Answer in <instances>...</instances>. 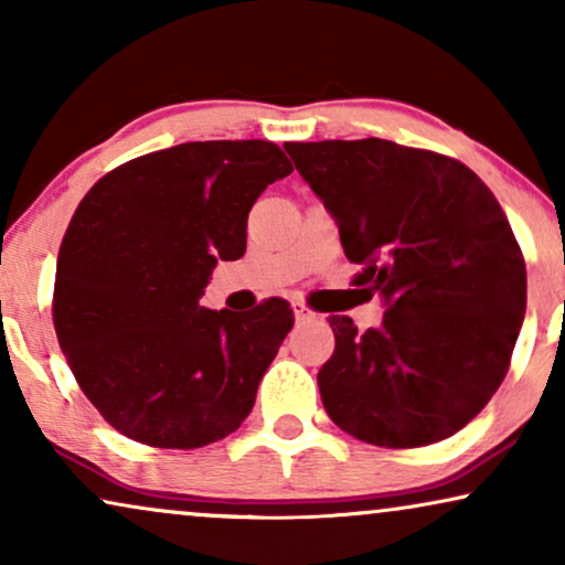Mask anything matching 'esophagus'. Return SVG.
<instances>
[{
  "instance_id": "34e87169",
  "label": "esophagus",
  "mask_w": 565,
  "mask_h": 565,
  "mask_svg": "<svg viewBox=\"0 0 565 565\" xmlns=\"http://www.w3.org/2000/svg\"><path fill=\"white\" fill-rule=\"evenodd\" d=\"M292 316H296L298 323H308V321L316 319V313L308 311L303 303H292Z\"/></svg>"
}]
</instances>
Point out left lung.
<instances>
[{
    "label": "left lung",
    "instance_id": "obj_1",
    "mask_svg": "<svg viewBox=\"0 0 565 565\" xmlns=\"http://www.w3.org/2000/svg\"><path fill=\"white\" fill-rule=\"evenodd\" d=\"M334 218L383 323L331 316L319 370L331 422L362 443L424 447L466 427L504 381L527 269L493 192L460 161L383 138L285 143Z\"/></svg>",
    "mask_w": 565,
    "mask_h": 565
}]
</instances>
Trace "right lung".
I'll return each instance as SVG.
<instances>
[{"instance_id": "right-lung-1", "label": "right lung", "mask_w": 565, "mask_h": 565, "mask_svg": "<svg viewBox=\"0 0 565 565\" xmlns=\"http://www.w3.org/2000/svg\"><path fill=\"white\" fill-rule=\"evenodd\" d=\"M292 172L269 141H195L113 169L61 242L53 327L68 367L120 435L192 450L242 427L292 327L290 306H200L246 252L257 198Z\"/></svg>"}]
</instances>
